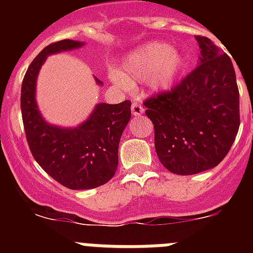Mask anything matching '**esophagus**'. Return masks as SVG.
<instances>
[{
  "label": "esophagus",
  "instance_id": "1",
  "mask_svg": "<svg viewBox=\"0 0 253 253\" xmlns=\"http://www.w3.org/2000/svg\"><path fill=\"white\" fill-rule=\"evenodd\" d=\"M143 111H144V109H143L142 105L138 104V102H133V105H131V114L134 116H140Z\"/></svg>",
  "mask_w": 253,
  "mask_h": 253
}]
</instances>
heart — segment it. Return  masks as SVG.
<instances>
[{
  "label": "heart",
  "instance_id": "b5f03b06",
  "mask_svg": "<svg viewBox=\"0 0 253 253\" xmlns=\"http://www.w3.org/2000/svg\"><path fill=\"white\" fill-rule=\"evenodd\" d=\"M184 63L180 50L163 42H151L125 55L119 72L111 73V78L123 87L144 80L152 91H166L175 84Z\"/></svg>",
  "mask_w": 253,
  "mask_h": 253
}]
</instances>
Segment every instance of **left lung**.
Masks as SVG:
<instances>
[{"instance_id":"obj_1","label":"left lung","mask_w":253,"mask_h":253,"mask_svg":"<svg viewBox=\"0 0 253 253\" xmlns=\"http://www.w3.org/2000/svg\"><path fill=\"white\" fill-rule=\"evenodd\" d=\"M195 38L199 66L171 91L144 101L158 160L182 176L218 166L240 129V92L231 58L209 38Z\"/></svg>"}]
</instances>
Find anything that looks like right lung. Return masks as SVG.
Returning <instances> with one entry per match:
<instances>
[{
	"instance_id": "obj_1",
	"label": "right lung",
	"mask_w": 253,
	"mask_h": 253,
	"mask_svg": "<svg viewBox=\"0 0 253 253\" xmlns=\"http://www.w3.org/2000/svg\"><path fill=\"white\" fill-rule=\"evenodd\" d=\"M82 45L69 39L49 44L31 62L21 84L22 123L31 154L50 177L71 190L95 189L115 175L118 147L131 116L129 100L97 104L90 118L76 128L50 125L40 115L35 101L40 67L48 55ZM96 82L101 84L97 78Z\"/></svg>"
}]
</instances>
